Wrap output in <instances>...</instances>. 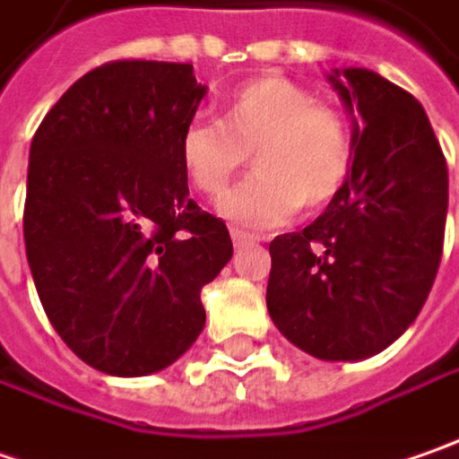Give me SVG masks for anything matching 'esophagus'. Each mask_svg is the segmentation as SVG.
<instances>
[{
    "instance_id": "34e87169",
    "label": "esophagus",
    "mask_w": 459,
    "mask_h": 459,
    "mask_svg": "<svg viewBox=\"0 0 459 459\" xmlns=\"http://www.w3.org/2000/svg\"><path fill=\"white\" fill-rule=\"evenodd\" d=\"M230 238H233V244H244L247 238H251V233H247L244 229H238V226H230Z\"/></svg>"
}]
</instances>
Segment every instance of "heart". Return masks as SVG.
Masks as SVG:
<instances>
[{
    "label": "heart",
    "mask_w": 459,
    "mask_h": 459,
    "mask_svg": "<svg viewBox=\"0 0 459 459\" xmlns=\"http://www.w3.org/2000/svg\"><path fill=\"white\" fill-rule=\"evenodd\" d=\"M247 153L256 171L221 200V212L247 226L324 210L354 161L342 112L280 74L247 79L226 94L218 123L192 120L179 138L182 171L208 197L226 190Z\"/></svg>",
    "instance_id": "1"
}]
</instances>
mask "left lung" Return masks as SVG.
Masks as SVG:
<instances>
[{"instance_id":"1","label":"left lung","mask_w":459,"mask_h":459,"mask_svg":"<svg viewBox=\"0 0 459 459\" xmlns=\"http://www.w3.org/2000/svg\"><path fill=\"white\" fill-rule=\"evenodd\" d=\"M357 110L344 190L310 226L269 244L267 308L318 359L390 347L427 303L445 247L447 161L419 100L368 69L329 76Z\"/></svg>"}]
</instances>
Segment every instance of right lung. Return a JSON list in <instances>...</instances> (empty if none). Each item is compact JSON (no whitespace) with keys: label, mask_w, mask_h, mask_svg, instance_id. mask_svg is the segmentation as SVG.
<instances>
[{"label":"right lung","mask_w":459,"mask_h":459,"mask_svg":"<svg viewBox=\"0 0 459 459\" xmlns=\"http://www.w3.org/2000/svg\"><path fill=\"white\" fill-rule=\"evenodd\" d=\"M203 97L192 64L120 58L74 82L32 135L28 264L53 329L100 372L182 357L205 326L200 290L233 254L179 161Z\"/></svg>","instance_id":"1"}]
</instances>
